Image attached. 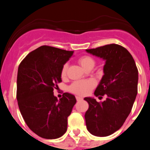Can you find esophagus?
I'll return each mask as SVG.
<instances>
[{"mask_svg":"<svg viewBox=\"0 0 150 150\" xmlns=\"http://www.w3.org/2000/svg\"><path fill=\"white\" fill-rule=\"evenodd\" d=\"M76 100H77V101H79V100H83V98L80 96H76Z\"/></svg>","mask_w":150,"mask_h":150,"instance_id":"obj_1","label":"esophagus"}]
</instances>
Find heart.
<instances>
[{
    "label": "heart",
    "mask_w": 150,
    "mask_h": 150,
    "mask_svg": "<svg viewBox=\"0 0 150 150\" xmlns=\"http://www.w3.org/2000/svg\"><path fill=\"white\" fill-rule=\"evenodd\" d=\"M79 63L80 65L84 69L86 70L88 67L91 66L95 65V60L91 57L88 55H84V56L80 57L79 59ZM67 70V64H64L62 69V76H64L66 75V72ZM95 81L92 79H83V80H78V81L74 82L69 86V91L73 92L74 94H76L78 95H86L89 93L91 89L95 86Z\"/></svg>",
    "instance_id": "heart-1"
}]
</instances>
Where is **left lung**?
<instances>
[{
	"label": "left lung",
	"mask_w": 150,
	"mask_h": 150,
	"mask_svg": "<svg viewBox=\"0 0 150 150\" xmlns=\"http://www.w3.org/2000/svg\"><path fill=\"white\" fill-rule=\"evenodd\" d=\"M88 53L105 61L104 75L95 91L96 97L106 95L98 102L93 98L85 114L87 130L98 137L109 136L120 129L128 116L137 94L138 71L132 55L122 46L108 44L86 50Z\"/></svg>",
	"instance_id": "obj_1"
}]
</instances>
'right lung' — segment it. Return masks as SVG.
Wrapping results in <instances>:
<instances>
[{"label": "right lung", "mask_w": 150, "mask_h": 150, "mask_svg": "<svg viewBox=\"0 0 150 150\" xmlns=\"http://www.w3.org/2000/svg\"><path fill=\"white\" fill-rule=\"evenodd\" d=\"M52 46H42L23 59L18 68L16 98L21 114L33 132L46 139L62 137L76 98L63 94L58 100L53 90L62 82V69L73 55Z\"/></svg>", "instance_id": "right-lung-1"}]
</instances>
